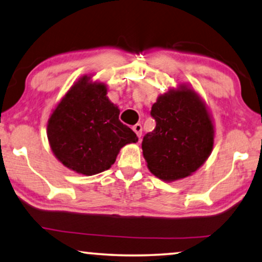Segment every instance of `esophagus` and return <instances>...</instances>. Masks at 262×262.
<instances>
[{
	"label": "esophagus",
	"instance_id": "esophagus-1",
	"mask_svg": "<svg viewBox=\"0 0 262 262\" xmlns=\"http://www.w3.org/2000/svg\"><path fill=\"white\" fill-rule=\"evenodd\" d=\"M133 130L135 132V134L139 136V138H141V135H142V126L140 123H136V124H134V126H133Z\"/></svg>",
	"mask_w": 262,
	"mask_h": 262
}]
</instances>
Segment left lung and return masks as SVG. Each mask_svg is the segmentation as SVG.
Returning <instances> with one entry per match:
<instances>
[{
  "instance_id": "obj_1",
  "label": "left lung",
  "mask_w": 262,
  "mask_h": 262,
  "mask_svg": "<svg viewBox=\"0 0 262 262\" xmlns=\"http://www.w3.org/2000/svg\"><path fill=\"white\" fill-rule=\"evenodd\" d=\"M150 115L156 126L142 140L148 169L166 182L190 177L214 146L215 130L206 102L188 84H179L159 95Z\"/></svg>"
}]
</instances>
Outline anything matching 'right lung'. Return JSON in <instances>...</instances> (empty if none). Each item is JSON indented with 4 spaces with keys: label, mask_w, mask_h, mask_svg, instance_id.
I'll return each mask as SVG.
<instances>
[{
    "label": "right lung",
    "mask_w": 262,
    "mask_h": 262,
    "mask_svg": "<svg viewBox=\"0 0 262 262\" xmlns=\"http://www.w3.org/2000/svg\"><path fill=\"white\" fill-rule=\"evenodd\" d=\"M107 84L83 75L53 109L47 124L50 149L64 167L85 177L107 170L138 136L119 120Z\"/></svg>",
    "instance_id": "add662e5"
}]
</instances>
